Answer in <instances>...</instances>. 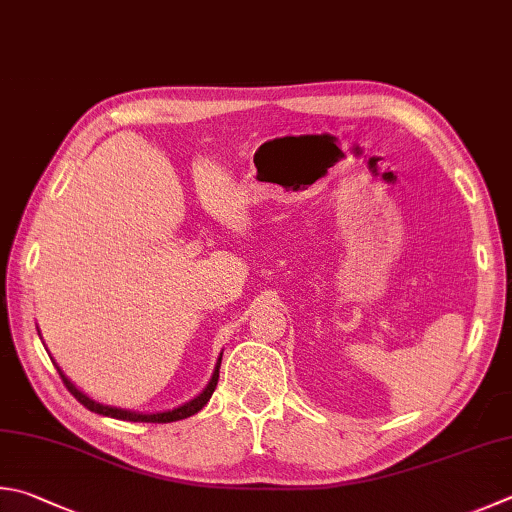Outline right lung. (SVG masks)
Returning a JSON list of instances; mask_svg holds the SVG:
<instances>
[{"label": "right lung", "instance_id": "add662e5", "mask_svg": "<svg viewBox=\"0 0 512 512\" xmlns=\"http://www.w3.org/2000/svg\"><path fill=\"white\" fill-rule=\"evenodd\" d=\"M220 361H223V354L218 356L216 361V368H214V374H211L209 383L205 385V390H202L198 397H194L187 403H182V406L178 408H171V410H160V412H136V410H124V408H115V406H104V403L91 399L89 394H84L80 388H75V383L66 376L60 365L55 363L57 372H60L62 381L66 388H69V392L73 394V397L82 403L84 408H89L91 412L95 414H102V417H111V419H122V421H142V423H171V421H180V419H187L191 417V414L200 412L202 408L207 406V401L211 399V394H214L216 385H218V370H220Z\"/></svg>", "mask_w": 512, "mask_h": 512}]
</instances>
